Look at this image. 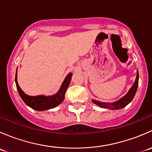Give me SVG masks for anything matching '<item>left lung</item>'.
Listing matches in <instances>:
<instances>
[{
  "instance_id": "left-lung-1",
  "label": "left lung",
  "mask_w": 152,
  "mask_h": 152,
  "mask_svg": "<svg viewBox=\"0 0 152 152\" xmlns=\"http://www.w3.org/2000/svg\"><path fill=\"white\" fill-rule=\"evenodd\" d=\"M138 79L139 74L138 71H137V76H136V79L134 85L130 88L128 93L124 97H122L121 99L117 101V102H113V103H105V102H101L96 100H92V102L94 104H96V105L99 106L101 107H103V108H108L111 109V110H120V109L124 108L128 104H129L133 99V98H134L136 91H137V87H138Z\"/></svg>"
}]
</instances>
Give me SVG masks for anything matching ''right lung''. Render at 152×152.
Listing matches in <instances>:
<instances>
[{"instance_id": "1", "label": "right lung", "mask_w": 152, "mask_h": 152, "mask_svg": "<svg viewBox=\"0 0 152 152\" xmlns=\"http://www.w3.org/2000/svg\"><path fill=\"white\" fill-rule=\"evenodd\" d=\"M17 75H18V70H16V75H15V83H16L17 90H18L20 96L23 99L24 103L33 110H37V111H42V110H46L56 107V106H58L63 102L64 99H65V92H66L67 87L70 84V80H71V76L73 74H72V73L67 74L64 82H62L59 91L55 95L48 96H31L24 93V92L21 90L20 86L18 85V80H17V78H18Z\"/></svg>"}]
</instances>
